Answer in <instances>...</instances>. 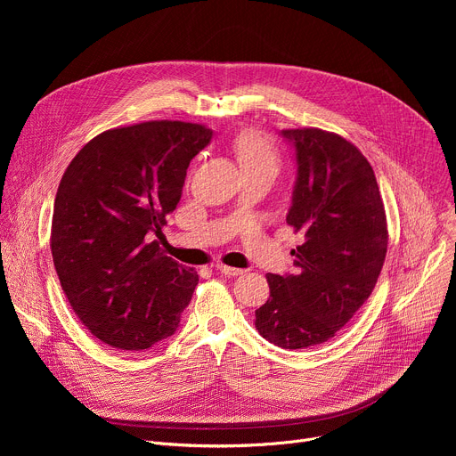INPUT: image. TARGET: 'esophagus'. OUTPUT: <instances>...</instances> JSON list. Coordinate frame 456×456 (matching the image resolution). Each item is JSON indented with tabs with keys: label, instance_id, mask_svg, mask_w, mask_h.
Here are the masks:
<instances>
[{
	"label": "esophagus",
	"instance_id": "obj_1",
	"mask_svg": "<svg viewBox=\"0 0 456 456\" xmlns=\"http://www.w3.org/2000/svg\"><path fill=\"white\" fill-rule=\"evenodd\" d=\"M215 269H216L218 273L225 274V276H231V278L240 276V274H243V273H245L243 269H234V267H229V265H224V264H216V265H215Z\"/></svg>",
	"mask_w": 456,
	"mask_h": 456
}]
</instances>
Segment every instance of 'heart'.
Masks as SVG:
<instances>
[{
    "label": "heart",
    "instance_id": "b5f03b06",
    "mask_svg": "<svg viewBox=\"0 0 456 456\" xmlns=\"http://www.w3.org/2000/svg\"><path fill=\"white\" fill-rule=\"evenodd\" d=\"M232 148L243 171L256 167H273L278 171L280 155L273 141L257 129H243L234 139Z\"/></svg>",
    "mask_w": 456,
    "mask_h": 456
}]
</instances>
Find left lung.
<instances>
[{"label": "left lung", "instance_id": "left-lung-1", "mask_svg": "<svg viewBox=\"0 0 456 456\" xmlns=\"http://www.w3.org/2000/svg\"><path fill=\"white\" fill-rule=\"evenodd\" d=\"M281 135L297 164L287 224L305 241L292 250V274H267L271 296L254 324L273 345L299 350L332 339L370 297L387 225L373 169L352 142L319 127Z\"/></svg>", "mask_w": 456, "mask_h": 456}]
</instances>
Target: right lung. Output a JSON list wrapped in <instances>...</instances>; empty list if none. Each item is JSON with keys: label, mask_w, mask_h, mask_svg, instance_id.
<instances>
[{"label": "right lung", "mask_w": 456, "mask_h": 456, "mask_svg": "<svg viewBox=\"0 0 456 456\" xmlns=\"http://www.w3.org/2000/svg\"><path fill=\"white\" fill-rule=\"evenodd\" d=\"M211 139L209 127L180 120L113 127L85 144L59 182L50 232L59 283L79 321L111 348L148 350L178 329L199 274L153 236Z\"/></svg>", "instance_id": "1"}]
</instances>
